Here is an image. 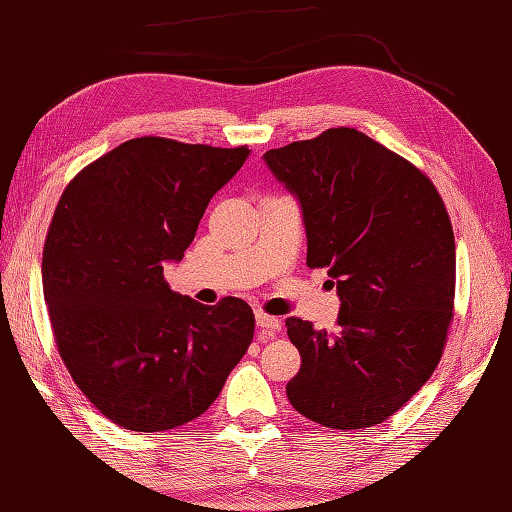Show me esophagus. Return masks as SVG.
Returning <instances> with one entry per match:
<instances>
[{
    "label": "esophagus",
    "instance_id": "1",
    "mask_svg": "<svg viewBox=\"0 0 512 512\" xmlns=\"http://www.w3.org/2000/svg\"><path fill=\"white\" fill-rule=\"evenodd\" d=\"M255 323H257L259 332H262L264 336H275L281 330V321L277 317H270V314H264V312L255 314Z\"/></svg>",
    "mask_w": 512,
    "mask_h": 512
}]
</instances>
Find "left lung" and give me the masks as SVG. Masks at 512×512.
I'll list each match as a JSON object with an SVG mask.
<instances>
[{
	"label": "left lung",
	"instance_id": "8db88e82",
	"mask_svg": "<svg viewBox=\"0 0 512 512\" xmlns=\"http://www.w3.org/2000/svg\"><path fill=\"white\" fill-rule=\"evenodd\" d=\"M264 162L301 206L308 266L328 268L341 299L334 332L286 321L301 354L290 405L330 429L374 427L440 363L455 297L449 213L420 169L350 127Z\"/></svg>",
	"mask_w": 512,
	"mask_h": 512
}]
</instances>
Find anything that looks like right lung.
Returning a JSON list of instances; mask_svg holds the SVG:
<instances>
[{
    "label": "right lung",
    "mask_w": 512,
    "mask_h": 512,
    "mask_svg": "<svg viewBox=\"0 0 512 512\" xmlns=\"http://www.w3.org/2000/svg\"><path fill=\"white\" fill-rule=\"evenodd\" d=\"M248 154L143 136L61 195L43 246V299L76 387L118 427L167 431L202 416L253 341L246 301L202 306L162 277Z\"/></svg>",
    "instance_id": "obj_1"
}]
</instances>
